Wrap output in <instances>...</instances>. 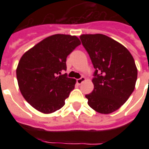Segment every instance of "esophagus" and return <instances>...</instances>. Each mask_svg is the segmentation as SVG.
<instances>
[{
  "mask_svg": "<svg viewBox=\"0 0 149 149\" xmlns=\"http://www.w3.org/2000/svg\"><path fill=\"white\" fill-rule=\"evenodd\" d=\"M85 80H86V78H85L84 77H82L81 78H79V79H77V84L80 85V84H81L84 81H85Z\"/></svg>",
  "mask_w": 149,
  "mask_h": 149,
  "instance_id": "esophagus-1",
  "label": "esophagus"
}]
</instances>
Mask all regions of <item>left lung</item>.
<instances>
[{
	"mask_svg": "<svg viewBox=\"0 0 149 149\" xmlns=\"http://www.w3.org/2000/svg\"><path fill=\"white\" fill-rule=\"evenodd\" d=\"M95 69L93 92L86 95L88 105L108 114L119 109L134 91L138 70L130 52L120 43L102 34L79 36Z\"/></svg>",
	"mask_w": 149,
	"mask_h": 149,
	"instance_id": "obj_1",
	"label": "left lung"
}]
</instances>
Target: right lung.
<instances>
[{
    "label": "right lung",
    "mask_w": 149,
    "mask_h": 149,
    "mask_svg": "<svg viewBox=\"0 0 149 149\" xmlns=\"http://www.w3.org/2000/svg\"><path fill=\"white\" fill-rule=\"evenodd\" d=\"M81 44L77 36L56 34L44 38L24 52L16 70L22 96L43 113L62 108L74 89L76 79L62 75L66 58Z\"/></svg>",
    "instance_id": "1"
}]
</instances>
